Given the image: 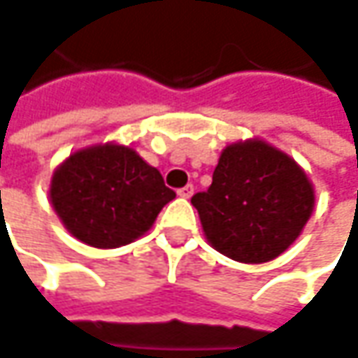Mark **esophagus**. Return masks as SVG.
<instances>
[{
  "instance_id": "esophagus-1",
  "label": "esophagus",
  "mask_w": 358,
  "mask_h": 358,
  "mask_svg": "<svg viewBox=\"0 0 358 358\" xmlns=\"http://www.w3.org/2000/svg\"><path fill=\"white\" fill-rule=\"evenodd\" d=\"M177 195H179V197H183V199H189V197L193 195V185H185L183 189H179V191H177Z\"/></svg>"
}]
</instances>
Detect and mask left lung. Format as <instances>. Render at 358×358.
Returning a JSON list of instances; mask_svg holds the SVG:
<instances>
[{
	"mask_svg": "<svg viewBox=\"0 0 358 358\" xmlns=\"http://www.w3.org/2000/svg\"><path fill=\"white\" fill-rule=\"evenodd\" d=\"M314 185L288 152L264 138L225 147L207 191L195 193L206 240L227 258L264 264L284 254L314 209Z\"/></svg>",
	"mask_w": 358,
	"mask_h": 358,
	"instance_id": "left-lung-1",
	"label": "left lung"
}]
</instances>
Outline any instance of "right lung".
I'll use <instances>...</instances> for the list:
<instances>
[{"instance_id": "add662e5", "label": "right lung", "mask_w": 358, "mask_h": 358, "mask_svg": "<svg viewBox=\"0 0 358 358\" xmlns=\"http://www.w3.org/2000/svg\"><path fill=\"white\" fill-rule=\"evenodd\" d=\"M48 195L64 227L100 250L145 236L175 199L159 171L115 141L70 152L54 171Z\"/></svg>"}]
</instances>
